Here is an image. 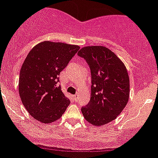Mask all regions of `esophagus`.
Wrapping results in <instances>:
<instances>
[{
	"label": "esophagus",
	"instance_id": "1",
	"mask_svg": "<svg viewBox=\"0 0 158 158\" xmlns=\"http://www.w3.org/2000/svg\"><path fill=\"white\" fill-rule=\"evenodd\" d=\"M73 97H74V99H75V101H77V98H78L77 94H75V95H73Z\"/></svg>",
	"mask_w": 158,
	"mask_h": 158
}]
</instances>
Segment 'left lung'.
I'll return each mask as SVG.
<instances>
[{
    "label": "left lung",
    "instance_id": "left-lung-1",
    "mask_svg": "<svg viewBox=\"0 0 158 158\" xmlns=\"http://www.w3.org/2000/svg\"><path fill=\"white\" fill-rule=\"evenodd\" d=\"M78 55L88 64L92 83L90 102L81 108L82 114L89 123L101 127L114 120L127 106L128 72L123 61L106 47H83Z\"/></svg>",
    "mask_w": 158,
    "mask_h": 158
}]
</instances>
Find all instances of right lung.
<instances>
[{"label": "right lung", "instance_id": "1", "mask_svg": "<svg viewBox=\"0 0 158 158\" xmlns=\"http://www.w3.org/2000/svg\"><path fill=\"white\" fill-rule=\"evenodd\" d=\"M80 47L43 41L32 48L22 64L19 77L20 99L31 116L42 123L62 117L70 104L58 86L59 75Z\"/></svg>", "mask_w": 158, "mask_h": 158}]
</instances>
